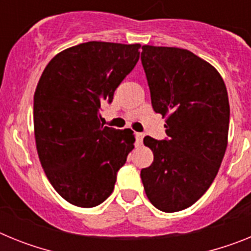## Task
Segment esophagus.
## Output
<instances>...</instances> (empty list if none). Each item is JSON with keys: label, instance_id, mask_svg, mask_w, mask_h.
Segmentation results:
<instances>
[{"label": "esophagus", "instance_id": "34e87169", "mask_svg": "<svg viewBox=\"0 0 251 251\" xmlns=\"http://www.w3.org/2000/svg\"><path fill=\"white\" fill-rule=\"evenodd\" d=\"M143 137H145V134L143 133H137L136 134V139H137V147H139V146H142V142H143Z\"/></svg>", "mask_w": 251, "mask_h": 251}]
</instances>
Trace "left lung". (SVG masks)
I'll list each match as a JSON object with an SVG mask.
<instances>
[{
    "mask_svg": "<svg viewBox=\"0 0 251 251\" xmlns=\"http://www.w3.org/2000/svg\"><path fill=\"white\" fill-rule=\"evenodd\" d=\"M154 112L166 118L168 139L147 136L152 165L141 171L154 207L176 212L194 205L216 177L229 134L227 90L216 69L191 51L142 46Z\"/></svg>",
    "mask_w": 251,
    "mask_h": 251,
    "instance_id": "obj_1",
    "label": "left lung"
}]
</instances>
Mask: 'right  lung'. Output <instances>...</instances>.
<instances>
[{
  "mask_svg": "<svg viewBox=\"0 0 251 251\" xmlns=\"http://www.w3.org/2000/svg\"><path fill=\"white\" fill-rule=\"evenodd\" d=\"M139 48L103 41L72 46L51 59L37 83V154L55 191L77 207L109 197L134 148L133 130L103 127L99 110L136 66Z\"/></svg>",
  "mask_w": 251,
  "mask_h": 251,
  "instance_id": "obj_1",
  "label": "right lung"
}]
</instances>
